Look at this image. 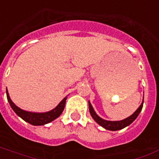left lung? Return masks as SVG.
<instances>
[{
	"label": "left lung",
	"mask_w": 159,
	"mask_h": 159,
	"mask_svg": "<svg viewBox=\"0 0 159 159\" xmlns=\"http://www.w3.org/2000/svg\"><path fill=\"white\" fill-rule=\"evenodd\" d=\"M143 104V103L141 104L139 108L131 116H129V118H127V119H124V120H120V121H107V120H104V119H101L100 117H99L96 114H95V112L93 110V107H92V105H91V104L89 102V113H90L92 118H93L100 126H102L103 128H104V129H106L108 130L116 131V130H120L122 129L125 128V127L129 126V124H131L134 121L135 119L139 116L140 111L142 110Z\"/></svg>",
	"instance_id": "left-lung-1"
}]
</instances>
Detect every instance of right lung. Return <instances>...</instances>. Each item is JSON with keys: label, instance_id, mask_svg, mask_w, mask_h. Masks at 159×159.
Wrapping results in <instances>:
<instances>
[{"label": "right lung", "instance_id": "1", "mask_svg": "<svg viewBox=\"0 0 159 159\" xmlns=\"http://www.w3.org/2000/svg\"><path fill=\"white\" fill-rule=\"evenodd\" d=\"M7 96L10 105L12 108V109L14 110L15 113L18 116L20 117L22 119H24L25 121H26L27 123L32 124V125H36V126L37 125H44V124H46L48 123H50V122L53 121L54 119H57L58 117L62 114L63 110L65 109L66 99H67V97H66L51 111L46 112V113H31V112L25 111V110H22L21 109L18 108L11 101V98L9 96V93L7 92Z\"/></svg>", "mask_w": 159, "mask_h": 159}]
</instances>
